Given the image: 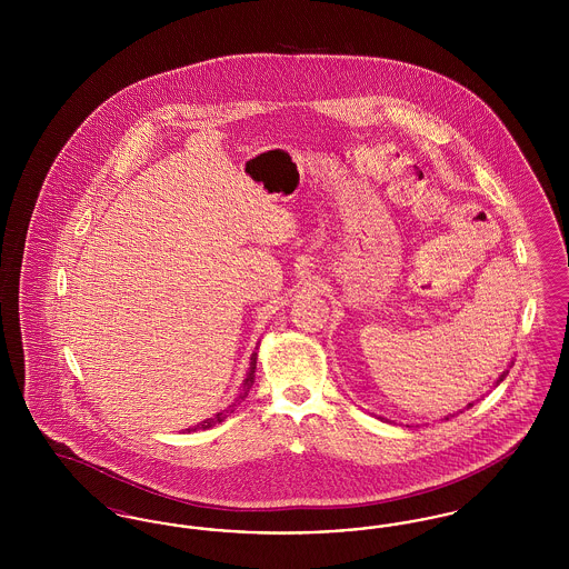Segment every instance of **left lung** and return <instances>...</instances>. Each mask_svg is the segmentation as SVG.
I'll return each instance as SVG.
<instances>
[{"mask_svg":"<svg viewBox=\"0 0 569 569\" xmlns=\"http://www.w3.org/2000/svg\"><path fill=\"white\" fill-rule=\"evenodd\" d=\"M506 376H508V371H503V373H501V376H499V379H497V383H501V381H503V379H506ZM467 407H471V403H469V406ZM446 420H448V418H446Z\"/></svg>","mask_w":569,"mask_h":569,"instance_id":"left-lung-1","label":"left lung"}]
</instances>
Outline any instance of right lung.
<instances>
[{
	"label": "right lung",
	"mask_w": 569,
	"mask_h": 569,
	"mask_svg": "<svg viewBox=\"0 0 569 569\" xmlns=\"http://www.w3.org/2000/svg\"><path fill=\"white\" fill-rule=\"evenodd\" d=\"M258 350V348H256ZM256 360H258V353H251V358H249V371H247V376L243 379V386H241V390H239V395H237V399H234V403L232 406L226 407V409H221V411H217L213 418H207L204 422H200V425H196V427H190V429H186L188 433L191 431H204V429H211V427H216L219 422H223L237 407L243 403L244 399H247V395H249V390H251V386H253V379H256Z\"/></svg>",
	"instance_id": "1"
}]
</instances>
